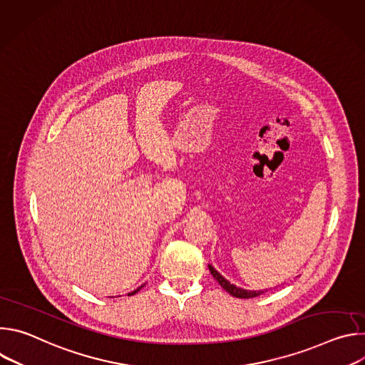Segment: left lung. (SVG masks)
<instances>
[{
    "label": "left lung",
    "mask_w": 365,
    "mask_h": 365,
    "mask_svg": "<svg viewBox=\"0 0 365 365\" xmlns=\"http://www.w3.org/2000/svg\"><path fill=\"white\" fill-rule=\"evenodd\" d=\"M210 272H211V274L214 276V279L221 284V287L222 289H225L231 296H234V297H240V299H250V297H257V296H259V294H263L264 293V290H258V292H252V290H245V289H240V287H237L235 284H231L225 277H222L212 266H210Z\"/></svg>",
    "instance_id": "1"
}]
</instances>
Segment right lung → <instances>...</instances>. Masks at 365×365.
Listing matches in <instances>:
<instances>
[{"mask_svg": "<svg viewBox=\"0 0 365 365\" xmlns=\"http://www.w3.org/2000/svg\"><path fill=\"white\" fill-rule=\"evenodd\" d=\"M138 290H140V289H137V290H134V292H131V293H130V296H131V294H135V293H137V292H138Z\"/></svg>", "mask_w": 365, "mask_h": 365, "instance_id": "1", "label": "right lung"}]
</instances>
